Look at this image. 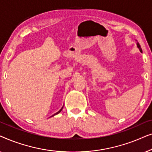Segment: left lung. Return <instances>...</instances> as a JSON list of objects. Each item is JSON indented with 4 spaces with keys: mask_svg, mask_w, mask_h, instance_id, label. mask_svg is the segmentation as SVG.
Listing matches in <instances>:
<instances>
[{
    "mask_svg": "<svg viewBox=\"0 0 152 152\" xmlns=\"http://www.w3.org/2000/svg\"><path fill=\"white\" fill-rule=\"evenodd\" d=\"M137 46H138V48H139V50H140V51L141 52V53H142V49H141V48H140V44H139V43L137 42Z\"/></svg>",
    "mask_w": 152,
    "mask_h": 152,
    "instance_id": "left-lung-1",
    "label": "left lung"
}]
</instances>
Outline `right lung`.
Segmentation results:
<instances>
[{
  "label": "right lung",
  "instance_id": "1",
  "mask_svg": "<svg viewBox=\"0 0 152 152\" xmlns=\"http://www.w3.org/2000/svg\"><path fill=\"white\" fill-rule=\"evenodd\" d=\"M62 109H63V107H62V108H61V109H60L59 111H58V112H57V113H55V114H54V115H52V116H51V117H53V116H54V115H57V114H58V113H60V112H61V110H62Z\"/></svg>",
  "mask_w": 152,
  "mask_h": 152
}]
</instances>
